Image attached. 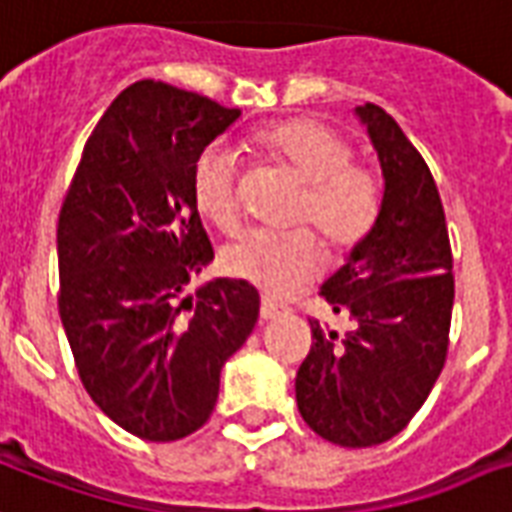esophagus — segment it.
<instances>
[{
	"label": "esophagus",
	"instance_id": "esophagus-1",
	"mask_svg": "<svg viewBox=\"0 0 512 512\" xmlns=\"http://www.w3.org/2000/svg\"><path fill=\"white\" fill-rule=\"evenodd\" d=\"M282 314H284V308L279 306V303H273V300L263 298V303H260V319H263V322L282 317Z\"/></svg>",
	"mask_w": 512,
	"mask_h": 512
}]
</instances>
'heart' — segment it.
<instances>
[{"label":"heart","instance_id":"1","mask_svg":"<svg viewBox=\"0 0 512 512\" xmlns=\"http://www.w3.org/2000/svg\"><path fill=\"white\" fill-rule=\"evenodd\" d=\"M249 147L260 161L303 185L295 214L298 228L314 225L333 252H349L368 236L381 204L378 179L360 163H351V147L333 128L311 117H287L257 128ZM190 195L198 214L220 233L230 236L241 228L239 169L228 147L212 144L195 158ZM319 268L322 249L306 230L290 236L255 233L222 252V271L276 298L311 282Z\"/></svg>","mask_w":512,"mask_h":512}]
</instances>
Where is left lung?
Returning a JSON list of instances; mask_svg holds the SVG:
<instances>
[{"mask_svg":"<svg viewBox=\"0 0 512 512\" xmlns=\"http://www.w3.org/2000/svg\"><path fill=\"white\" fill-rule=\"evenodd\" d=\"M384 174L368 236L322 284L346 333L308 319L311 351L295 376L298 411L319 438L368 448L403 432L446 365L454 273L446 214L419 150L376 104L354 109Z\"/></svg>","mask_w":512,"mask_h":512,"instance_id":"8db88e82","label":"left lung"}]
</instances>
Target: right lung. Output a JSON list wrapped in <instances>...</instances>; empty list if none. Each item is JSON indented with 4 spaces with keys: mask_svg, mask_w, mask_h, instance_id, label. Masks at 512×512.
I'll list each match as a JSON object with an SVG mask.
<instances>
[{
    "mask_svg": "<svg viewBox=\"0 0 512 512\" xmlns=\"http://www.w3.org/2000/svg\"><path fill=\"white\" fill-rule=\"evenodd\" d=\"M241 109L139 80L85 142L58 214V314L85 392L152 443L212 416L220 370L260 314L239 279L185 287L214 260L190 195L193 163Z\"/></svg>",
    "mask_w": 512,
    "mask_h": 512,
    "instance_id": "1",
    "label": "right lung"
}]
</instances>
